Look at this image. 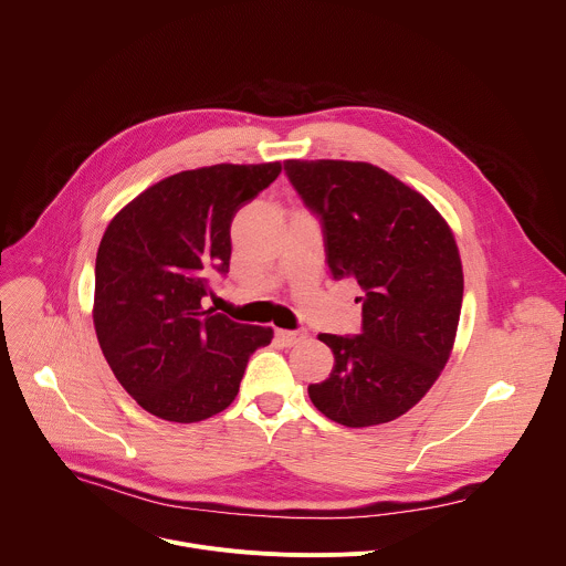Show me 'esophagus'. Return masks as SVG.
Listing matches in <instances>:
<instances>
[{"mask_svg": "<svg viewBox=\"0 0 566 566\" xmlns=\"http://www.w3.org/2000/svg\"><path fill=\"white\" fill-rule=\"evenodd\" d=\"M275 338H277V343L284 345V347H293V345H297L300 340H304L306 334H304V332H286V329H280V332L275 334Z\"/></svg>", "mask_w": 566, "mask_h": 566, "instance_id": "34e87169", "label": "esophagus"}]
</instances>
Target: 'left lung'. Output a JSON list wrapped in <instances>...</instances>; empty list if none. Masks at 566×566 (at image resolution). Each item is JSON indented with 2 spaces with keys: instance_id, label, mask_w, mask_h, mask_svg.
<instances>
[{
  "instance_id": "8db88e82",
  "label": "left lung",
  "mask_w": 566,
  "mask_h": 566,
  "mask_svg": "<svg viewBox=\"0 0 566 566\" xmlns=\"http://www.w3.org/2000/svg\"><path fill=\"white\" fill-rule=\"evenodd\" d=\"M284 170L319 214L334 280L365 291L358 336H317L336 365L308 398L347 428L389 423L428 394L452 354L463 300L454 234L421 192L371 164L289 158Z\"/></svg>"
}]
</instances>
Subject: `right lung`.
<instances>
[{
	"label": "right lung",
	"instance_id": "1",
	"mask_svg": "<svg viewBox=\"0 0 566 566\" xmlns=\"http://www.w3.org/2000/svg\"><path fill=\"white\" fill-rule=\"evenodd\" d=\"M282 172L219 164L158 181L107 226L96 255L94 327L125 391L164 421L223 412L255 349L273 329L239 325L214 308L208 275L230 264V223Z\"/></svg>",
	"mask_w": 566,
	"mask_h": 566
}]
</instances>
